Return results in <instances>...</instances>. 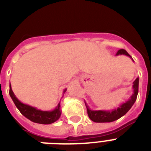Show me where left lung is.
I'll list each match as a JSON object with an SVG mask.
<instances>
[{"instance_id":"left-lung-1","label":"left lung","mask_w":151,"mask_h":151,"mask_svg":"<svg viewBox=\"0 0 151 151\" xmlns=\"http://www.w3.org/2000/svg\"><path fill=\"white\" fill-rule=\"evenodd\" d=\"M118 55L128 56L133 60L132 57H131L128 54V52L124 49H120L117 51L116 56ZM138 83H139V78L138 77L133 82L132 95L129 97L128 101H125V103H122L120 106L117 107V109H113V110H92L89 108V106L85 101L89 118L94 122H111L123 116L125 113L130 110L137 99L138 93Z\"/></svg>"}]
</instances>
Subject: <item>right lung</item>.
Wrapping results in <instances>:
<instances>
[{"mask_svg": "<svg viewBox=\"0 0 151 151\" xmlns=\"http://www.w3.org/2000/svg\"><path fill=\"white\" fill-rule=\"evenodd\" d=\"M66 91V89L63 91V93ZM10 97L13 100V103L15 104L16 106L17 107L19 112L22 113L25 117L31 120L32 122L35 123L47 124L54 123L57 120L59 119L61 116V109L60 103H59L55 109L50 111H43V110H38L37 108L34 106H29V105L23 104L20 101H19L18 98L15 96L11 88V85L10 84V91H9Z\"/></svg>", "mask_w": 151, "mask_h": 151, "instance_id": "add662e5", "label": "right lung"}]
</instances>
